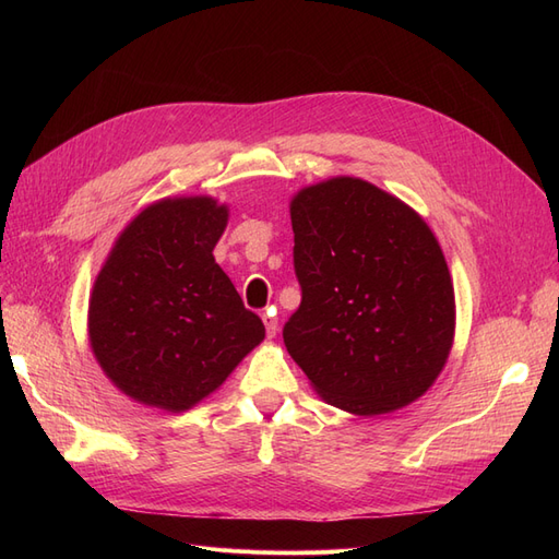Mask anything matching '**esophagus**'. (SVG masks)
I'll return each mask as SVG.
<instances>
[{
    "instance_id": "1",
    "label": "esophagus",
    "mask_w": 559,
    "mask_h": 559,
    "mask_svg": "<svg viewBox=\"0 0 559 559\" xmlns=\"http://www.w3.org/2000/svg\"><path fill=\"white\" fill-rule=\"evenodd\" d=\"M263 324H265V333H267V337H275L277 335V317H275V312L273 310H267L265 314H263Z\"/></svg>"
}]
</instances>
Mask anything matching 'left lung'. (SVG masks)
<instances>
[{
  "label": "left lung",
  "mask_w": 559,
  "mask_h": 559,
  "mask_svg": "<svg viewBox=\"0 0 559 559\" xmlns=\"http://www.w3.org/2000/svg\"><path fill=\"white\" fill-rule=\"evenodd\" d=\"M300 308L284 345L314 392L373 417L419 399L454 337V289L436 235L413 207L357 177L292 200Z\"/></svg>",
  "instance_id": "obj_1"
}]
</instances>
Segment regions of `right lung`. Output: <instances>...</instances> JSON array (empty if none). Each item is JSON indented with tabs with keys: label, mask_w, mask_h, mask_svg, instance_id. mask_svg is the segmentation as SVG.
Instances as JSON below:
<instances>
[{
	"label": "right lung",
	"mask_w": 559,
	"mask_h": 559,
	"mask_svg": "<svg viewBox=\"0 0 559 559\" xmlns=\"http://www.w3.org/2000/svg\"><path fill=\"white\" fill-rule=\"evenodd\" d=\"M228 207L210 195L165 198L118 235L91 306V349L132 401L183 413L265 337L214 261Z\"/></svg>",
	"instance_id": "right-lung-1"
}]
</instances>
